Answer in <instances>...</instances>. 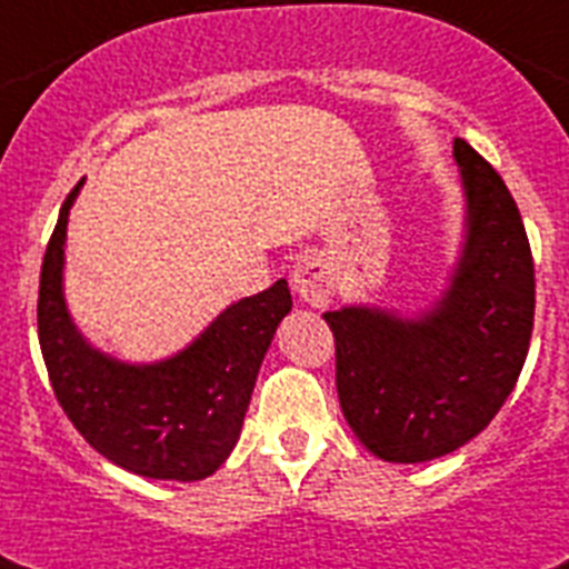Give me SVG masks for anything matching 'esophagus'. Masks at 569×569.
<instances>
[{
    "label": "esophagus",
    "mask_w": 569,
    "mask_h": 569,
    "mask_svg": "<svg viewBox=\"0 0 569 569\" xmlns=\"http://www.w3.org/2000/svg\"><path fill=\"white\" fill-rule=\"evenodd\" d=\"M292 286L300 300H307L309 307L321 309L336 295V271L321 257H309V260L295 266Z\"/></svg>",
    "instance_id": "obj_1"
}]
</instances>
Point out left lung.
<instances>
[{"label":"left lung","instance_id":"obj_1","mask_svg":"<svg viewBox=\"0 0 569 569\" xmlns=\"http://www.w3.org/2000/svg\"><path fill=\"white\" fill-rule=\"evenodd\" d=\"M466 188V242L451 286L419 318L343 307L336 336L343 419L376 457L425 462L483 431L515 390L536 318V266L512 193L455 138Z\"/></svg>","mask_w":569,"mask_h":569}]
</instances>
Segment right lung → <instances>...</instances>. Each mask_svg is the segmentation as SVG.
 <instances>
[{"label":"right lung","instance_id":"right-lung-1","mask_svg":"<svg viewBox=\"0 0 569 569\" xmlns=\"http://www.w3.org/2000/svg\"><path fill=\"white\" fill-rule=\"evenodd\" d=\"M83 184V181H80ZM80 184L66 196L42 257L37 327L51 388L89 446L132 475L202 480L228 460L277 323L292 309L289 283L242 298L188 350L156 365H127L94 350L63 298V246Z\"/></svg>","mask_w":569,"mask_h":569}]
</instances>
